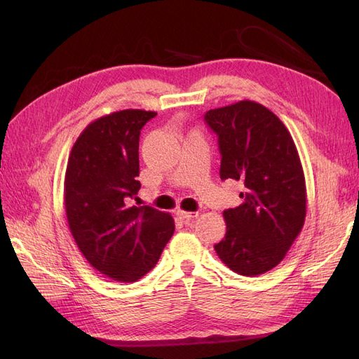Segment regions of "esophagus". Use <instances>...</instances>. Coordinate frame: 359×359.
<instances>
[{"label": "esophagus", "mask_w": 359, "mask_h": 359, "mask_svg": "<svg viewBox=\"0 0 359 359\" xmlns=\"http://www.w3.org/2000/svg\"><path fill=\"white\" fill-rule=\"evenodd\" d=\"M182 220H186V222H189V220H193V219H196V217H199V212H189V211H178L177 212Z\"/></svg>", "instance_id": "34e87169"}]
</instances>
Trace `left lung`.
<instances>
[{"instance_id": "left-lung-1", "label": "left lung", "mask_w": 359, "mask_h": 359, "mask_svg": "<svg viewBox=\"0 0 359 359\" xmlns=\"http://www.w3.org/2000/svg\"><path fill=\"white\" fill-rule=\"evenodd\" d=\"M205 123L219 137L220 178L243 181L244 202L223 212L226 236L214 248L247 277L277 266L306 220V180L295 142L265 106L243 100L211 109Z\"/></svg>"}]
</instances>
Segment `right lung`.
Returning a JSON list of instances; mask_svg holds the SVG:
<instances>
[{
    "label": "right lung",
    "mask_w": 359,
    "mask_h": 359,
    "mask_svg": "<svg viewBox=\"0 0 359 359\" xmlns=\"http://www.w3.org/2000/svg\"><path fill=\"white\" fill-rule=\"evenodd\" d=\"M157 114L126 109L95 119L67 161L64 206L85 259L115 281L132 283L158 262L175 231L170 214L137 199L140 130Z\"/></svg>",
    "instance_id": "1"
}]
</instances>
